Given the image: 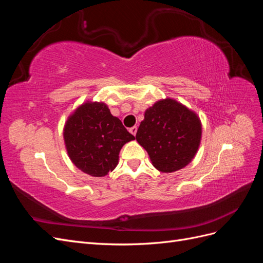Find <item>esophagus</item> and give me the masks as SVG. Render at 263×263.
<instances>
[{
  "label": "esophagus",
  "mask_w": 263,
  "mask_h": 263,
  "mask_svg": "<svg viewBox=\"0 0 263 263\" xmlns=\"http://www.w3.org/2000/svg\"><path fill=\"white\" fill-rule=\"evenodd\" d=\"M129 133L133 134L134 136H136V134H137V126H134V127H132V128H129Z\"/></svg>",
  "instance_id": "1"
}]
</instances>
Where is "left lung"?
<instances>
[{
	"label": "left lung",
	"instance_id": "8db88e82",
	"mask_svg": "<svg viewBox=\"0 0 263 263\" xmlns=\"http://www.w3.org/2000/svg\"><path fill=\"white\" fill-rule=\"evenodd\" d=\"M201 137L198 116L168 98L146 109L145 119L136 134L138 144L146 149L151 163L164 173L178 171L192 161Z\"/></svg>",
	"mask_w": 263,
	"mask_h": 263
}]
</instances>
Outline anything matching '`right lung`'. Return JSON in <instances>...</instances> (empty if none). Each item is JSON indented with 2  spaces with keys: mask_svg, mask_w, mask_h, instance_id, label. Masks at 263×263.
Wrapping results in <instances>:
<instances>
[{
  "mask_svg": "<svg viewBox=\"0 0 263 263\" xmlns=\"http://www.w3.org/2000/svg\"><path fill=\"white\" fill-rule=\"evenodd\" d=\"M63 139L78 169L92 177H104L115 169L122 147L135 137L110 114L105 103L87 101L68 117Z\"/></svg>",
  "mask_w": 263,
  "mask_h": 263,
  "instance_id": "right-lung-1",
  "label": "right lung"
}]
</instances>
